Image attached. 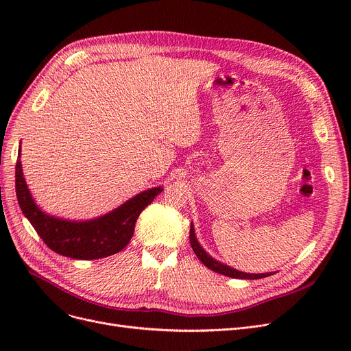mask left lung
I'll use <instances>...</instances> for the list:
<instances>
[{"mask_svg": "<svg viewBox=\"0 0 351 351\" xmlns=\"http://www.w3.org/2000/svg\"><path fill=\"white\" fill-rule=\"evenodd\" d=\"M189 241H191V246L195 252V254L199 257V261L204 263L206 267H209L210 270L216 271V273H220V274H225V276H229V278H233V279H247V280H254V279H263V278H267V276H271L273 273H262V274H253V273H243V271H239L233 267H229L223 263H220L217 261H215L213 257H210L204 249H202V246L199 245L197 239L195 236V229H193V225L191 226V234H189Z\"/></svg>", "mask_w": 351, "mask_h": 351, "instance_id": "obj_1", "label": "left lung"}]
</instances>
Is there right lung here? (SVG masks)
Listing matches in <instances>:
<instances>
[{
	"instance_id": "right-lung-1",
	"label": "right lung",
	"mask_w": 351,
	"mask_h": 351,
	"mask_svg": "<svg viewBox=\"0 0 351 351\" xmlns=\"http://www.w3.org/2000/svg\"><path fill=\"white\" fill-rule=\"evenodd\" d=\"M21 149L15 165V192L18 204L44 243L55 253L78 261H94L121 252L131 241L141 212L163 191L141 192L115 210L101 217L77 222L43 212L29 193L21 166Z\"/></svg>"
}]
</instances>
